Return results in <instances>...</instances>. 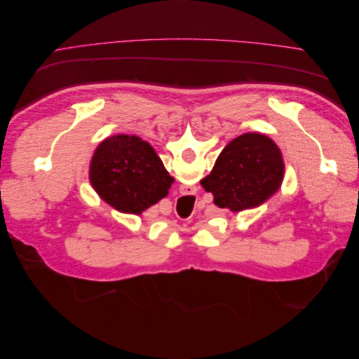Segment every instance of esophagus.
<instances>
[{
	"mask_svg": "<svg viewBox=\"0 0 359 359\" xmlns=\"http://www.w3.org/2000/svg\"><path fill=\"white\" fill-rule=\"evenodd\" d=\"M180 191L182 194H194V193H196V187H193V186H181Z\"/></svg>",
	"mask_w": 359,
	"mask_h": 359,
	"instance_id": "34e87169",
	"label": "esophagus"
}]
</instances>
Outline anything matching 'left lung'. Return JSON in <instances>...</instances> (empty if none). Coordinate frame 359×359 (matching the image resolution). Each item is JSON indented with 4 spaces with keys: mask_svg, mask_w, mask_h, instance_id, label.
Listing matches in <instances>:
<instances>
[{
    "mask_svg": "<svg viewBox=\"0 0 359 359\" xmlns=\"http://www.w3.org/2000/svg\"><path fill=\"white\" fill-rule=\"evenodd\" d=\"M285 163L273 139L244 133L227 144L201 184L219 208L232 212L256 208L280 189Z\"/></svg>",
    "mask_w": 359,
    "mask_h": 359,
    "instance_id": "obj_1",
    "label": "left lung"
}]
</instances>
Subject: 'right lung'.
<instances>
[{"label":"right lung","instance_id":"1","mask_svg":"<svg viewBox=\"0 0 359 359\" xmlns=\"http://www.w3.org/2000/svg\"><path fill=\"white\" fill-rule=\"evenodd\" d=\"M90 180L104 202L137 215L165 198L173 182L154 148L130 135L107 137L97 147Z\"/></svg>","mask_w":359,"mask_h":359}]
</instances>
